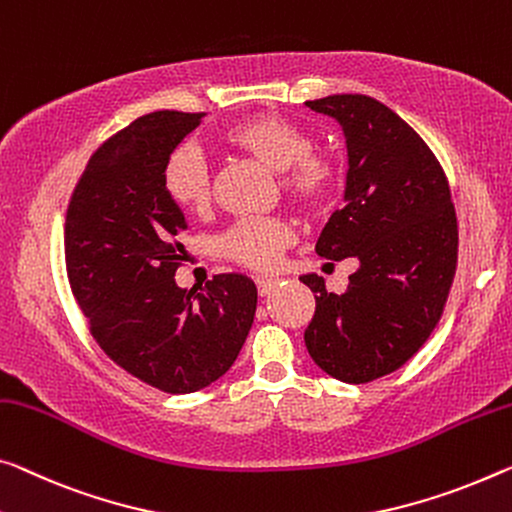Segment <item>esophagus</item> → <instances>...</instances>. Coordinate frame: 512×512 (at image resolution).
<instances>
[{
	"label": "esophagus",
	"mask_w": 512,
	"mask_h": 512,
	"mask_svg": "<svg viewBox=\"0 0 512 512\" xmlns=\"http://www.w3.org/2000/svg\"><path fill=\"white\" fill-rule=\"evenodd\" d=\"M277 286H279V279H274V277H258L256 279V288H258V295H261V297L270 295Z\"/></svg>",
	"instance_id": "34e87169"
}]
</instances>
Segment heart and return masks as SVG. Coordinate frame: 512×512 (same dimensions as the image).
Returning <instances> with one entry per match:
<instances>
[{"instance_id": "b5f03b06", "label": "heart", "mask_w": 512, "mask_h": 512, "mask_svg": "<svg viewBox=\"0 0 512 512\" xmlns=\"http://www.w3.org/2000/svg\"><path fill=\"white\" fill-rule=\"evenodd\" d=\"M219 146L245 153L265 169L281 174V190L302 210L325 206L336 187L338 171L327 157L313 155V137L302 125L272 114L249 116L219 135ZM164 192L180 210L206 215L212 206L210 169L192 146H178L164 164ZM293 235L279 219H247L224 235L222 249L251 270H270Z\"/></svg>"}]
</instances>
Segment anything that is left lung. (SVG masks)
I'll return each mask as SVG.
<instances>
[{"label":"left lung","mask_w":512,"mask_h":512,"mask_svg":"<svg viewBox=\"0 0 512 512\" xmlns=\"http://www.w3.org/2000/svg\"><path fill=\"white\" fill-rule=\"evenodd\" d=\"M304 105L341 125L348 151L343 208L332 212L316 251L359 263L341 295L318 274H302L316 293L304 343L327 375L364 384L398 371L442 318L458 219L437 157L387 105L359 93Z\"/></svg>","instance_id":"left-lung-1"}]
</instances>
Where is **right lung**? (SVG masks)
<instances>
[{"label": "right lung", "mask_w": 512, "mask_h": 512, "mask_svg": "<svg viewBox=\"0 0 512 512\" xmlns=\"http://www.w3.org/2000/svg\"><path fill=\"white\" fill-rule=\"evenodd\" d=\"M206 114L153 112L105 141L86 164L66 215V267L91 334L109 359L167 393H192L238 359L256 316L245 274L201 290L176 283L187 231L164 192V164Z\"/></svg>", "instance_id": "1"}]
</instances>
